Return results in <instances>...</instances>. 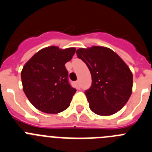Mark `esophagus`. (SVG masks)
I'll return each mask as SVG.
<instances>
[{
    "label": "esophagus",
    "mask_w": 152,
    "mask_h": 152,
    "mask_svg": "<svg viewBox=\"0 0 152 152\" xmlns=\"http://www.w3.org/2000/svg\"><path fill=\"white\" fill-rule=\"evenodd\" d=\"M75 85H76V87H77V89H80V82H79L78 80H77V81H76V82H75Z\"/></svg>",
    "instance_id": "obj_1"
}]
</instances>
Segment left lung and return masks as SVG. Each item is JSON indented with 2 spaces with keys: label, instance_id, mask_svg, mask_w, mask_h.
Masks as SVG:
<instances>
[{
  "label": "left lung",
  "instance_id": "1",
  "mask_svg": "<svg viewBox=\"0 0 152 152\" xmlns=\"http://www.w3.org/2000/svg\"><path fill=\"white\" fill-rule=\"evenodd\" d=\"M88 68L92 84L85 94L90 109L100 116H110L126 105L132 91V74L116 52L103 46L77 49Z\"/></svg>",
  "mask_w": 152,
  "mask_h": 152
}]
</instances>
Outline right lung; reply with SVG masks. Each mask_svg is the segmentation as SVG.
Listing matches in <instances>:
<instances>
[{"instance_id": "1", "label": "right lung", "mask_w": 152, "mask_h": 152, "mask_svg": "<svg viewBox=\"0 0 152 152\" xmlns=\"http://www.w3.org/2000/svg\"><path fill=\"white\" fill-rule=\"evenodd\" d=\"M75 51V48L46 47L24 64L21 72L23 89L29 102L39 110L55 114L70 106L76 89L68 82L64 64L72 59Z\"/></svg>"}]
</instances>
